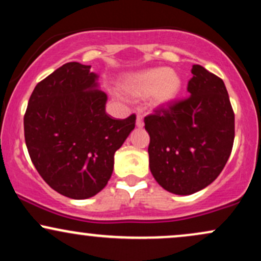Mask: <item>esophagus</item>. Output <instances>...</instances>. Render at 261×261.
Returning <instances> with one entry per match:
<instances>
[{
    "mask_svg": "<svg viewBox=\"0 0 261 261\" xmlns=\"http://www.w3.org/2000/svg\"><path fill=\"white\" fill-rule=\"evenodd\" d=\"M136 126L137 127H143V118L140 115V114H137V118H136Z\"/></svg>",
    "mask_w": 261,
    "mask_h": 261,
    "instance_id": "esophagus-1",
    "label": "esophagus"
}]
</instances>
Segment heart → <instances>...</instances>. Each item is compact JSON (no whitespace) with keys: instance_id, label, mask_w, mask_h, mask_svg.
<instances>
[{"instance_id":"heart-1","label":"heart","mask_w":261,"mask_h":261,"mask_svg":"<svg viewBox=\"0 0 261 261\" xmlns=\"http://www.w3.org/2000/svg\"><path fill=\"white\" fill-rule=\"evenodd\" d=\"M181 79L172 68H147L122 77L120 88L130 98L147 95L153 107L168 106L176 99L181 89Z\"/></svg>"}]
</instances>
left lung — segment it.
<instances>
[{"instance_id": "left-lung-1", "label": "left lung", "mask_w": 261, "mask_h": 261, "mask_svg": "<svg viewBox=\"0 0 261 261\" xmlns=\"http://www.w3.org/2000/svg\"><path fill=\"white\" fill-rule=\"evenodd\" d=\"M190 97L145 118L149 169L162 188L191 195L211 184L228 161L234 113L220 77L193 65Z\"/></svg>"}]
</instances>
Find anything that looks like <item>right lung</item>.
Segmentation results:
<instances>
[{
    "instance_id": "obj_1",
    "label": "right lung",
    "mask_w": 261,
    "mask_h": 261,
    "mask_svg": "<svg viewBox=\"0 0 261 261\" xmlns=\"http://www.w3.org/2000/svg\"><path fill=\"white\" fill-rule=\"evenodd\" d=\"M91 66L68 62L35 86L24 115V137L41 178L74 200L97 195L113 174L114 154L135 128L106 113Z\"/></svg>"
}]
</instances>
